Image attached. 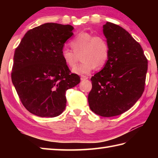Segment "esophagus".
Returning a JSON list of instances; mask_svg holds the SVG:
<instances>
[{"label": "esophagus", "instance_id": "1", "mask_svg": "<svg viewBox=\"0 0 158 158\" xmlns=\"http://www.w3.org/2000/svg\"><path fill=\"white\" fill-rule=\"evenodd\" d=\"M88 79V77H85V76H81V81H84V80H86Z\"/></svg>", "mask_w": 158, "mask_h": 158}]
</instances>
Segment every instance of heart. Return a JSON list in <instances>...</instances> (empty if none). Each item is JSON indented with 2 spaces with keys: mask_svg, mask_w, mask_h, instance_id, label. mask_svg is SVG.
<instances>
[{
  "mask_svg": "<svg viewBox=\"0 0 158 158\" xmlns=\"http://www.w3.org/2000/svg\"><path fill=\"white\" fill-rule=\"evenodd\" d=\"M73 49L64 47L61 50V57L67 65L73 67L77 60V55L81 54L82 62L74 67L72 72L79 75L89 74L95 68L106 64L109 56V45L105 37L93 36L86 32L79 33L69 42Z\"/></svg>",
  "mask_w": 158,
  "mask_h": 158,
  "instance_id": "heart-1",
  "label": "heart"
}]
</instances>
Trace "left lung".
I'll return each instance as SVG.
<instances>
[{"label": "left lung", "mask_w": 158, "mask_h": 158, "mask_svg": "<svg viewBox=\"0 0 158 158\" xmlns=\"http://www.w3.org/2000/svg\"><path fill=\"white\" fill-rule=\"evenodd\" d=\"M103 33L109 45V58L90 79L88 100L95 114L111 117L129 110L142 95L148 60L139 43L121 26L106 22Z\"/></svg>", "instance_id": "obj_1"}]
</instances>
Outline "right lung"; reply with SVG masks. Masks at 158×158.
Instances as JSON below:
<instances>
[{"instance_id": "add662e5", "label": "right lung", "mask_w": 158, "mask_h": 158, "mask_svg": "<svg viewBox=\"0 0 158 158\" xmlns=\"http://www.w3.org/2000/svg\"><path fill=\"white\" fill-rule=\"evenodd\" d=\"M73 26L47 23L28 31L15 49L12 81L23 105L40 117L59 116L66 106L65 93L80 77L70 74L61 57Z\"/></svg>"}]
</instances>
